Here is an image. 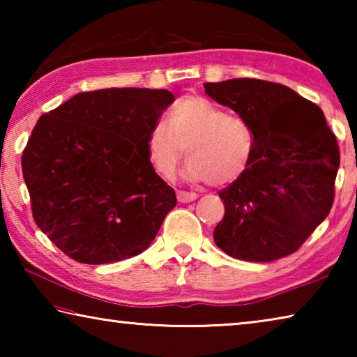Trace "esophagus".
<instances>
[{
    "instance_id": "obj_1",
    "label": "esophagus",
    "mask_w": 357,
    "mask_h": 357,
    "mask_svg": "<svg viewBox=\"0 0 357 357\" xmlns=\"http://www.w3.org/2000/svg\"><path fill=\"white\" fill-rule=\"evenodd\" d=\"M176 197H178V202H179V203H190V202H195L197 198H198L197 193L184 192V190H179V192L176 193Z\"/></svg>"
}]
</instances>
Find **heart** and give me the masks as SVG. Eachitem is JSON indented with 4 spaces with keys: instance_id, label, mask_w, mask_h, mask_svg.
<instances>
[{
    "instance_id": "heart-1",
    "label": "heart",
    "mask_w": 357,
    "mask_h": 357,
    "mask_svg": "<svg viewBox=\"0 0 357 357\" xmlns=\"http://www.w3.org/2000/svg\"><path fill=\"white\" fill-rule=\"evenodd\" d=\"M189 157L183 178L190 183L223 185L236 181L250 164L253 134L249 123L228 114L203 96H183L165 121H157L146 137L153 170L170 179L184 155Z\"/></svg>"
}]
</instances>
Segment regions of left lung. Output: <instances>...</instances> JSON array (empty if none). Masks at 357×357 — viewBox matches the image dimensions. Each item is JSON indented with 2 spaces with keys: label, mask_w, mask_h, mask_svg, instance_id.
Wrapping results in <instances>:
<instances>
[{
  "label": "left lung",
  "mask_w": 357,
  "mask_h": 357,
  "mask_svg": "<svg viewBox=\"0 0 357 357\" xmlns=\"http://www.w3.org/2000/svg\"><path fill=\"white\" fill-rule=\"evenodd\" d=\"M204 93L249 123L247 170L219 192L225 215L214 243L227 255L268 263L291 255L328 217L340 164L321 108L280 83L231 78Z\"/></svg>",
  "instance_id": "left-lung-1"
}]
</instances>
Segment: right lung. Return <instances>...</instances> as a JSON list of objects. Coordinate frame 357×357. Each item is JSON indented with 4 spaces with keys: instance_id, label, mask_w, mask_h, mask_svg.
I'll return each instance as SVG.
<instances>
[{
    "instance_id": "1",
    "label": "right lung",
    "mask_w": 357,
    "mask_h": 357,
    "mask_svg": "<svg viewBox=\"0 0 357 357\" xmlns=\"http://www.w3.org/2000/svg\"><path fill=\"white\" fill-rule=\"evenodd\" d=\"M174 96L167 89L80 93L42 114L22 157L34 222L84 264L146 250L176 206L151 167L146 137Z\"/></svg>"
}]
</instances>
